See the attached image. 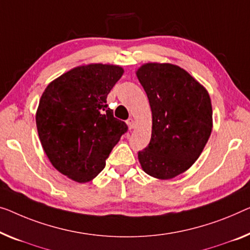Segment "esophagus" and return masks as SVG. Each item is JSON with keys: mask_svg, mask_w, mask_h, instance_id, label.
<instances>
[{"mask_svg": "<svg viewBox=\"0 0 250 250\" xmlns=\"http://www.w3.org/2000/svg\"><path fill=\"white\" fill-rule=\"evenodd\" d=\"M126 125H128V126H129V129H130V130L133 129V128H135V120H133L132 118L128 119V120H126Z\"/></svg>", "mask_w": 250, "mask_h": 250, "instance_id": "34e87169", "label": "esophagus"}]
</instances>
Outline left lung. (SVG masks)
I'll return each mask as SVG.
<instances>
[{
    "mask_svg": "<svg viewBox=\"0 0 250 250\" xmlns=\"http://www.w3.org/2000/svg\"><path fill=\"white\" fill-rule=\"evenodd\" d=\"M152 112L148 146L138 152L145 173L168 180L199 158L212 130L207 89L181 67L149 62L137 70Z\"/></svg>",
    "mask_w": 250,
    "mask_h": 250,
    "instance_id": "8db88e82",
    "label": "left lung"
}]
</instances>
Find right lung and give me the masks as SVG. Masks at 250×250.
Segmentation results:
<instances>
[{
	"instance_id": "obj_1",
	"label": "right lung",
	"mask_w": 250,
	"mask_h": 250,
	"mask_svg": "<svg viewBox=\"0 0 250 250\" xmlns=\"http://www.w3.org/2000/svg\"><path fill=\"white\" fill-rule=\"evenodd\" d=\"M122 73L114 65L76 67L51 82L40 99L36 124L43 150L58 172L78 183L102 172L128 131L106 104Z\"/></svg>"
}]
</instances>
